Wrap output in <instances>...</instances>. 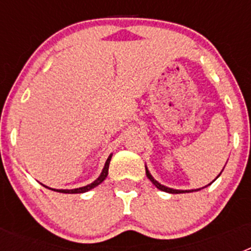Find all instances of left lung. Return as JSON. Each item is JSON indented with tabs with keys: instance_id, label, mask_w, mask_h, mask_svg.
Instances as JSON below:
<instances>
[{
	"instance_id": "8db88e82",
	"label": "left lung",
	"mask_w": 251,
	"mask_h": 251,
	"mask_svg": "<svg viewBox=\"0 0 251 251\" xmlns=\"http://www.w3.org/2000/svg\"><path fill=\"white\" fill-rule=\"evenodd\" d=\"M221 172H223V171H221ZM146 175H147L148 178L151 179V182H152L153 185L156 186V187L158 188V190H161V191L168 192V194H185V192H194V191H199V190H201V188H197V190H175V188L166 187V186L161 185V183L157 182L156 179L153 178L152 175L150 174V171L147 170V167H146ZM219 176H220V175H219ZM219 176H217V177H219ZM217 177H216V178H217ZM216 178H215V179H216ZM215 179H214V181H215ZM214 181H212V182H214ZM208 185H210V183H208ZM208 185H207V186H208ZM207 186H205V187H207ZM205 187H202V188H205Z\"/></svg>"
}]
</instances>
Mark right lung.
Segmentation results:
<instances>
[{
	"label": "right lung",
	"instance_id": "obj_1",
	"mask_svg": "<svg viewBox=\"0 0 251 251\" xmlns=\"http://www.w3.org/2000/svg\"><path fill=\"white\" fill-rule=\"evenodd\" d=\"M110 158H112V154H110V156L108 157V159H106L105 165H104V168H103V171H101L100 176L95 179L94 182L90 183V185H86V186H84V187H79V188H73V190H55V188H50L45 185H43V186L46 188H50V190H54V191H56V192H61V194H84V192L89 191V190H92V188H94V187H97L98 185H100L104 179H105V177L108 176V170H109Z\"/></svg>",
	"mask_w": 251,
	"mask_h": 251
}]
</instances>
